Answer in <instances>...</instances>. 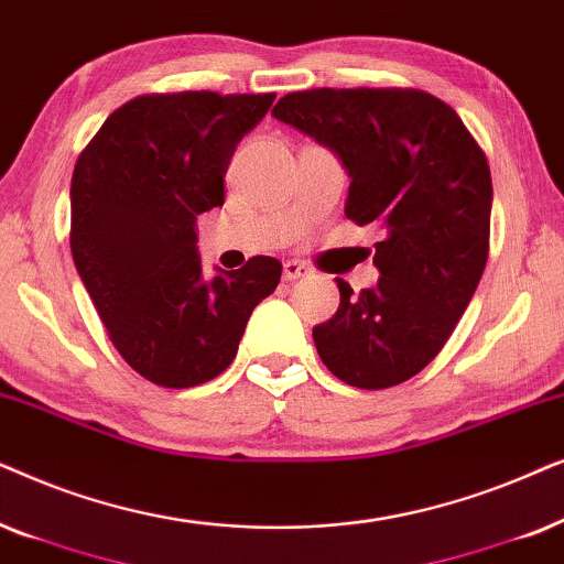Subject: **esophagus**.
I'll list each match as a JSON object with an SVG mask.
<instances>
[{
    "instance_id": "esophagus-1",
    "label": "esophagus",
    "mask_w": 564,
    "mask_h": 564,
    "mask_svg": "<svg viewBox=\"0 0 564 564\" xmlns=\"http://www.w3.org/2000/svg\"><path fill=\"white\" fill-rule=\"evenodd\" d=\"M312 268L306 262L299 260H286L283 262V281H299V278H310Z\"/></svg>"
}]
</instances>
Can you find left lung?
<instances>
[{"label":"left lung","mask_w":564,"mask_h":564,"mask_svg":"<svg viewBox=\"0 0 564 564\" xmlns=\"http://www.w3.org/2000/svg\"><path fill=\"white\" fill-rule=\"evenodd\" d=\"M273 118L329 149L348 172L345 216L384 229L377 286L335 278L340 306L312 329L345 384L387 389L423 371L462 319L487 262L492 180L482 149L438 97L420 89H310Z\"/></svg>","instance_id":"8db88e82"}]
</instances>
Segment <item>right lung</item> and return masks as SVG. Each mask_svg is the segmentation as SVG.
<instances>
[{
    "label": "right lung",
    "mask_w": 564,
    "mask_h": 564,
    "mask_svg": "<svg viewBox=\"0 0 564 564\" xmlns=\"http://www.w3.org/2000/svg\"><path fill=\"white\" fill-rule=\"evenodd\" d=\"M275 95L177 93L126 102L72 175V258L102 325L133 371L185 389L227 371L247 319L281 281L258 254L204 275L200 214L224 206L239 141Z\"/></svg>",
    "instance_id": "add662e5"
}]
</instances>
